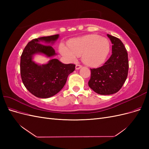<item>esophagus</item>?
<instances>
[{"instance_id":"esophagus-1","label":"esophagus","mask_w":149,"mask_h":149,"mask_svg":"<svg viewBox=\"0 0 149 149\" xmlns=\"http://www.w3.org/2000/svg\"><path fill=\"white\" fill-rule=\"evenodd\" d=\"M81 67H82V66L81 65H79V64L76 65V70H79Z\"/></svg>"}]
</instances>
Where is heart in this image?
I'll list each match as a JSON object with an SVG mask.
<instances>
[{"mask_svg":"<svg viewBox=\"0 0 149 149\" xmlns=\"http://www.w3.org/2000/svg\"><path fill=\"white\" fill-rule=\"evenodd\" d=\"M60 53L71 61L82 55L84 64L97 66L105 61L110 52V43L107 38L95 34L87 35L73 39L69 47L64 45L60 47Z\"/></svg>","mask_w":149,"mask_h":149,"instance_id":"b5f03b06","label":"heart"}]
</instances>
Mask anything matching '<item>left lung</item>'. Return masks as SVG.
I'll list each match as a JSON object with an SVG mask.
<instances>
[{"label":"left lung","mask_w":149,"mask_h":149,"mask_svg":"<svg viewBox=\"0 0 149 149\" xmlns=\"http://www.w3.org/2000/svg\"><path fill=\"white\" fill-rule=\"evenodd\" d=\"M112 43V55L102 66L91 70L88 85L94 92L109 95L118 92L127 77V52L118 38L107 34Z\"/></svg>","instance_id":"1"}]
</instances>
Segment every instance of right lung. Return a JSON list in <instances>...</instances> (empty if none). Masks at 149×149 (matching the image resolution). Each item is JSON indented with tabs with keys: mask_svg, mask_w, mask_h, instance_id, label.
I'll return each mask as SVG.
<instances>
[{
	"mask_svg": "<svg viewBox=\"0 0 149 149\" xmlns=\"http://www.w3.org/2000/svg\"><path fill=\"white\" fill-rule=\"evenodd\" d=\"M58 37L57 34L33 39L26 45L21 55L22 82L28 91L37 97L48 98L55 95L64 87L68 76L75 70V65L63 64L57 59H52L42 65L32 60L37 53L48 57L55 56V49L48 43H54Z\"/></svg>",
	"mask_w": 149,
	"mask_h": 149,
	"instance_id": "right-lung-1",
	"label": "right lung"
}]
</instances>
